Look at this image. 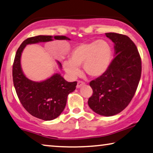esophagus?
<instances>
[{
    "mask_svg": "<svg viewBox=\"0 0 153 153\" xmlns=\"http://www.w3.org/2000/svg\"><path fill=\"white\" fill-rule=\"evenodd\" d=\"M84 84H85V83L83 81H78L77 84V88H80L81 86H84Z\"/></svg>",
    "mask_w": 153,
    "mask_h": 153,
    "instance_id": "34e87169",
    "label": "esophagus"
}]
</instances>
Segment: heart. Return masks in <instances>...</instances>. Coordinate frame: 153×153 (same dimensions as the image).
Instances as JSON below:
<instances>
[{
	"mask_svg": "<svg viewBox=\"0 0 153 153\" xmlns=\"http://www.w3.org/2000/svg\"><path fill=\"white\" fill-rule=\"evenodd\" d=\"M112 50L105 40H96L82 43L75 47L70 53V59L64 60L63 67L71 77L79 74L83 65L84 72L92 77L102 76L111 63Z\"/></svg>",
	"mask_w": 153,
	"mask_h": 153,
	"instance_id": "heart-1",
	"label": "heart"
}]
</instances>
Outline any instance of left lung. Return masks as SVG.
<instances>
[{"label": "left lung", "instance_id": "left-lung-1", "mask_svg": "<svg viewBox=\"0 0 153 153\" xmlns=\"http://www.w3.org/2000/svg\"><path fill=\"white\" fill-rule=\"evenodd\" d=\"M114 43L115 56L102 76L90 82L93 94L89 107L99 115L111 116L129 105L142 74V61L136 45L127 35L105 33Z\"/></svg>", "mask_w": 153, "mask_h": 153}]
</instances>
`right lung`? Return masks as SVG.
Wrapping results in <instances>:
<instances>
[{
	"label": "right lung",
	"instance_id": "add662e5",
	"mask_svg": "<svg viewBox=\"0 0 153 153\" xmlns=\"http://www.w3.org/2000/svg\"><path fill=\"white\" fill-rule=\"evenodd\" d=\"M54 38L57 40H70L65 36H54ZM52 40V36L45 35L24 40L17 50L12 70L14 87L22 105L31 115L43 120L54 119L62 112L68 94L76 90L77 82H68L58 74L43 82L30 80L23 74L20 59L26 45ZM58 63L61 67V63Z\"/></svg>",
	"mask_w": 153,
	"mask_h": 153
}]
</instances>
